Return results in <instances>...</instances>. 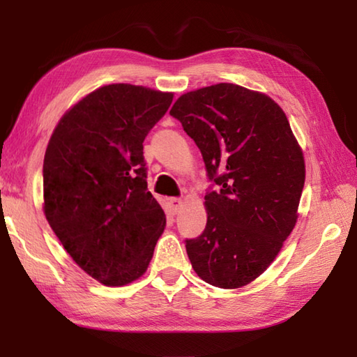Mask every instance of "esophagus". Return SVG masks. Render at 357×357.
<instances>
[{"mask_svg":"<svg viewBox=\"0 0 357 357\" xmlns=\"http://www.w3.org/2000/svg\"><path fill=\"white\" fill-rule=\"evenodd\" d=\"M168 204H170V209L173 213H178V209L183 206V200H181V198H170V200H168Z\"/></svg>","mask_w":357,"mask_h":357,"instance_id":"34e87169","label":"esophagus"}]
</instances>
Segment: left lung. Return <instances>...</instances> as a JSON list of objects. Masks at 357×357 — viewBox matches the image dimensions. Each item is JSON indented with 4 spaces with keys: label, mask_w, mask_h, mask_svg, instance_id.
<instances>
[{
    "label": "left lung",
    "mask_w": 357,
    "mask_h": 357,
    "mask_svg": "<svg viewBox=\"0 0 357 357\" xmlns=\"http://www.w3.org/2000/svg\"><path fill=\"white\" fill-rule=\"evenodd\" d=\"M170 114L202 151L219 190L204 195L206 228L185 241L209 285L234 289L261 275L298 220L305 181L287 114L263 93L219 83L185 93Z\"/></svg>",
    "instance_id": "1"
}]
</instances>
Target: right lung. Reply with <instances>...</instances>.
<instances>
[{"instance_id": "1", "label": "right lung", "mask_w": 357, "mask_h": 357, "mask_svg": "<svg viewBox=\"0 0 357 357\" xmlns=\"http://www.w3.org/2000/svg\"><path fill=\"white\" fill-rule=\"evenodd\" d=\"M173 93L114 83L59 119L44 157V213L66 252L107 287L146 273L165 213L148 192L143 142Z\"/></svg>"}]
</instances>
